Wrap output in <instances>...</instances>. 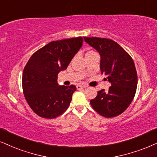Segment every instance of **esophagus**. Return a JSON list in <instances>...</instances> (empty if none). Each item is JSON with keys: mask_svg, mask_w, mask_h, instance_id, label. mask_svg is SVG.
Segmentation results:
<instances>
[{"mask_svg": "<svg viewBox=\"0 0 157 157\" xmlns=\"http://www.w3.org/2000/svg\"><path fill=\"white\" fill-rule=\"evenodd\" d=\"M86 86H84V85H77V86H76L77 90H81V89H84V88H86Z\"/></svg>", "mask_w": 157, "mask_h": 157, "instance_id": "1", "label": "esophagus"}]
</instances>
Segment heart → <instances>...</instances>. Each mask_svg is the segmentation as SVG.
Returning <instances> with one entry per match:
<instances>
[{
	"label": "heart",
	"instance_id": "1",
	"mask_svg": "<svg viewBox=\"0 0 157 157\" xmlns=\"http://www.w3.org/2000/svg\"><path fill=\"white\" fill-rule=\"evenodd\" d=\"M93 54H97V53L94 51H90V52H88L87 53H86V55H93Z\"/></svg>",
	"mask_w": 157,
	"mask_h": 157
}]
</instances>
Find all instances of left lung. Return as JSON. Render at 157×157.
I'll list each match as a JSON object with an SVG mask.
<instances>
[{
	"label": "left lung",
	"instance_id": "8db88e82",
	"mask_svg": "<svg viewBox=\"0 0 157 157\" xmlns=\"http://www.w3.org/2000/svg\"><path fill=\"white\" fill-rule=\"evenodd\" d=\"M84 40L100 53V70L111 84L107 92H98L90 100L93 109L105 118L120 115L129 107L136 92L138 74L131 56L119 44L104 38L84 37Z\"/></svg>",
	"mask_w": 157,
	"mask_h": 157
}]
</instances>
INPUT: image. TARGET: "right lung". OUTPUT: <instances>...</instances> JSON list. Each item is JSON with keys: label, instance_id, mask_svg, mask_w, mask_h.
I'll list each match as a JSON object with an SVG mask.
<instances>
[{"label": "right lung", "instance_id": "right-lung-1", "mask_svg": "<svg viewBox=\"0 0 157 157\" xmlns=\"http://www.w3.org/2000/svg\"><path fill=\"white\" fill-rule=\"evenodd\" d=\"M83 38L52 41L30 57L22 73V90L33 112L44 119H55L69 107L74 85L59 86L58 73L68 66L82 47Z\"/></svg>", "mask_w": 157, "mask_h": 157}]
</instances>
